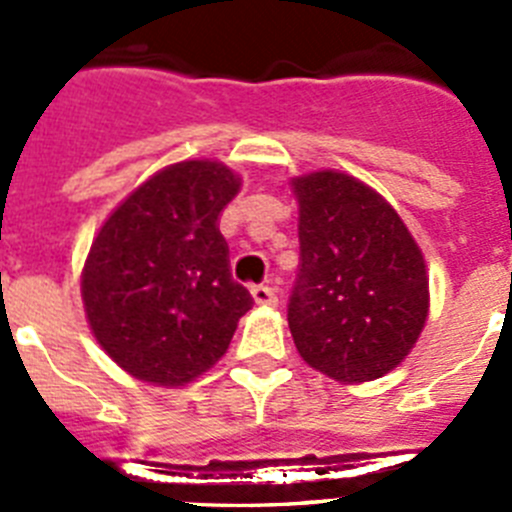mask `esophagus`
<instances>
[{"mask_svg":"<svg viewBox=\"0 0 512 512\" xmlns=\"http://www.w3.org/2000/svg\"><path fill=\"white\" fill-rule=\"evenodd\" d=\"M251 297H253V302H256V305H261V307H277V302H279L277 292H274L271 287H266V284L253 287Z\"/></svg>","mask_w":512,"mask_h":512,"instance_id":"esophagus-1","label":"esophagus"}]
</instances>
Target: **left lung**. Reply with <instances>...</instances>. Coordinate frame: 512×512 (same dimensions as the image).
Wrapping results in <instances>:
<instances>
[{
	"label": "left lung",
	"mask_w": 512,
	"mask_h": 512,
	"mask_svg": "<svg viewBox=\"0 0 512 512\" xmlns=\"http://www.w3.org/2000/svg\"><path fill=\"white\" fill-rule=\"evenodd\" d=\"M300 274L287 320L302 361L341 384L390 374L428 320V271L395 207L336 169L292 179Z\"/></svg>",
	"instance_id": "left-lung-1"
}]
</instances>
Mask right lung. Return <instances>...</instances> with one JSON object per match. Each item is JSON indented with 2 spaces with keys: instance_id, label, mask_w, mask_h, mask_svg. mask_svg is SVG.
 Listing matches in <instances>:
<instances>
[{
  "instance_id": "add662e5",
  "label": "right lung",
  "mask_w": 512,
  "mask_h": 512,
  "mask_svg": "<svg viewBox=\"0 0 512 512\" xmlns=\"http://www.w3.org/2000/svg\"><path fill=\"white\" fill-rule=\"evenodd\" d=\"M241 176L189 158L156 171L94 235L81 300L102 351L156 387H184L223 359L251 310L217 228Z\"/></svg>"
}]
</instances>
